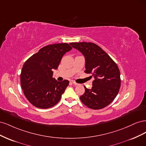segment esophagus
Instances as JSON below:
<instances>
[{
  "label": "esophagus",
  "instance_id": "1",
  "mask_svg": "<svg viewBox=\"0 0 146 146\" xmlns=\"http://www.w3.org/2000/svg\"><path fill=\"white\" fill-rule=\"evenodd\" d=\"M72 83L73 84V85H78V84L76 82H75L74 81H72Z\"/></svg>",
  "mask_w": 146,
  "mask_h": 146
}]
</instances>
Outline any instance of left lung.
<instances>
[{
	"label": "left lung",
	"instance_id": "1",
	"mask_svg": "<svg viewBox=\"0 0 146 146\" xmlns=\"http://www.w3.org/2000/svg\"><path fill=\"white\" fill-rule=\"evenodd\" d=\"M70 45L82 53L85 58V72L94 77L91 89L85 86L80 96L88 108L99 110L111 104L121 87L120 71L116 63L99 46L92 42H71Z\"/></svg>",
	"mask_w": 146,
	"mask_h": 146
}]
</instances>
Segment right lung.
<instances>
[{
	"label": "right lung",
	"mask_w": 146,
	"mask_h": 146,
	"mask_svg": "<svg viewBox=\"0 0 146 146\" xmlns=\"http://www.w3.org/2000/svg\"><path fill=\"white\" fill-rule=\"evenodd\" d=\"M72 47L67 43L54 44L41 48L25 61L21 74V84L25 98L35 107L46 109L58 102L69 85L64 80L53 78L63 56Z\"/></svg>",
	"instance_id": "1"
}]
</instances>
